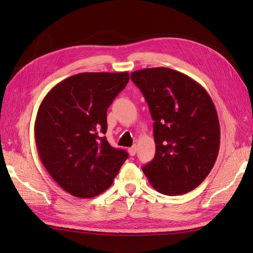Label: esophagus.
I'll return each instance as SVG.
<instances>
[{"label": "esophagus", "mask_w": 253, "mask_h": 253, "mask_svg": "<svg viewBox=\"0 0 253 253\" xmlns=\"http://www.w3.org/2000/svg\"><path fill=\"white\" fill-rule=\"evenodd\" d=\"M136 152H137V148H136V146H133V147H131V148H129L128 149V153H129L131 157L132 155H135L136 154Z\"/></svg>", "instance_id": "esophagus-1"}]
</instances>
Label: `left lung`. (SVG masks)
<instances>
[{
    "mask_svg": "<svg viewBox=\"0 0 253 253\" xmlns=\"http://www.w3.org/2000/svg\"><path fill=\"white\" fill-rule=\"evenodd\" d=\"M149 105L155 155L142 168L155 190L184 195L207 178L215 163L221 129L211 96L187 75L166 67L131 73Z\"/></svg>",
    "mask_w": 253,
    "mask_h": 253,
    "instance_id": "8db88e82",
    "label": "left lung"
}]
</instances>
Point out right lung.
Segmentation results:
<instances>
[{
	"label": "right lung",
	"instance_id": "add662e5",
	"mask_svg": "<svg viewBox=\"0 0 253 253\" xmlns=\"http://www.w3.org/2000/svg\"><path fill=\"white\" fill-rule=\"evenodd\" d=\"M129 74L82 73L62 80L42 100L35 122L38 154L58 186L78 198L109 189L128 154L105 137L106 111Z\"/></svg>",
	"mask_w": 253,
	"mask_h": 253
}]
</instances>
